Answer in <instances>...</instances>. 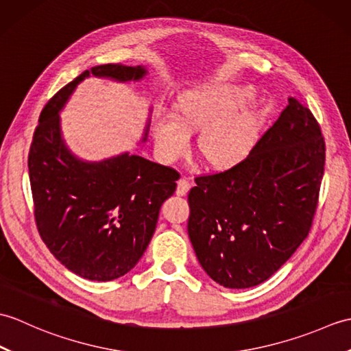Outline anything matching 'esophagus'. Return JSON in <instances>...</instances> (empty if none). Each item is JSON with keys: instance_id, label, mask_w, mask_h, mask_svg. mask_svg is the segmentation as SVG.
Here are the masks:
<instances>
[{"instance_id": "obj_1", "label": "esophagus", "mask_w": 351, "mask_h": 351, "mask_svg": "<svg viewBox=\"0 0 351 351\" xmlns=\"http://www.w3.org/2000/svg\"><path fill=\"white\" fill-rule=\"evenodd\" d=\"M190 187H191V184L189 182L187 178H181V180L178 181L176 195H178V196H184V195H187L189 190H190Z\"/></svg>"}]
</instances>
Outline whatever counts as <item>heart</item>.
Masks as SVG:
<instances>
[{"mask_svg":"<svg viewBox=\"0 0 351 351\" xmlns=\"http://www.w3.org/2000/svg\"><path fill=\"white\" fill-rule=\"evenodd\" d=\"M252 87L210 84L189 88L176 102L178 119L162 113L154 125V140L166 161L189 151L190 130H199V149L214 167L225 169L247 158L258 138V108L249 101Z\"/></svg>","mask_w":351,"mask_h":351,"instance_id":"obj_1","label":"heart"}]
</instances>
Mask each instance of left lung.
Segmentation results:
<instances>
[{"mask_svg":"<svg viewBox=\"0 0 351 351\" xmlns=\"http://www.w3.org/2000/svg\"><path fill=\"white\" fill-rule=\"evenodd\" d=\"M324 151L314 116L289 96L247 158L196 178L187 229L214 282L235 289L256 287L293 256L317 210Z\"/></svg>","mask_w":351,"mask_h":351,"instance_id":"left-lung-1","label":"left lung"}]
</instances>
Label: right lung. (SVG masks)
I'll return each instance as SVG.
<instances>
[{
	"mask_svg": "<svg viewBox=\"0 0 351 351\" xmlns=\"http://www.w3.org/2000/svg\"><path fill=\"white\" fill-rule=\"evenodd\" d=\"M90 75L119 83L141 81L146 66L99 64L57 92L39 117L28 155L34 215L43 243L69 271L88 280L121 278L143 256L160 208L173 195L180 173L123 152L101 161L73 154L60 113ZM152 107L140 143H146Z\"/></svg>",
	"mask_w": 351,
	"mask_h": 351,
	"instance_id": "right-lung-1",
	"label": "right lung"
}]
</instances>
